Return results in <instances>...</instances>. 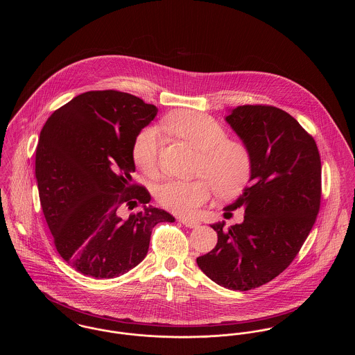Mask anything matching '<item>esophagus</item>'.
Segmentation results:
<instances>
[{"label":"esophagus","mask_w":355,"mask_h":355,"mask_svg":"<svg viewBox=\"0 0 355 355\" xmlns=\"http://www.w3.org/2000/svg\"><path fill=\"white\" fill-rule=\"evenodd\" d=\"M180 220H181L182 225H185L186 227H190V229H196V227H198L201 225L200 220H190V218H185V217L180 218Z\"/></svg>","instance_id":"34e87169"}]
</instances>
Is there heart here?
<instances>
[{"label":"heart","mask_w":355,"mask_h":355,"mask_svg":"<svg viewBox=\"0 0 355 355\" xmlns=\"http://www.w3.org/2000/svg\"><path fill=\"white\" fill-rule=\"evenodd\" d=\"M165 128L194 149L202 152L197 174L207 177L222 197L236 196L250 180L253 155L248 145L227 139V133L218 121L194 110L171 114ZM162 133L149 126L141 130L133 144L135 165L146 174L155 173L158 166ZM213 186L207 180L191 182L168 181L155 189V198L165 209L181 216H193L207 202Z\"/></svg>","instance_id":"obj_1"}]
</instances>
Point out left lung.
<instances>
[{
  "instance_id": "left-lung-1",
  "label": "left lung",
  "mask_w": 355,
  "mask_h": 355,
  "mask_svg": "<svg viewBox=\"0 0 355 355\" xmlns=\"http://www.w3.org/2000/svg\"><path fill=\"white\" fill-rule=\"evenodd\" d=\"M226 122L250 149V185L225 216L245 209L242 223L210 225L216 248L197 258L200 269L220 286L246 291L262 286L293 262L321 205V157L314 138L282 109L243 105Z\"/></svg>"
}]
</instances>
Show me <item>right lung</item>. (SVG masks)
Returning a JSON list of instances; mask_svg holds the SVG:
<instances>
[{
    "label": "right lung",
    "instance_id": "right-lung-1",
    "mask_svg": "<svg viewBox=\"0 0 355 355\" xmlns=\"http://www.w3.org/2000/svg\"><path fill=\"white\" fill-rule=\"evenodd\" d=\"M158 109L117 90L86 92L57 109L35 150V178L58 254L97 279L116 278L148 254L153 227L174 222L146 206L149 191L132 181L133 144ZM143 209L129 218L121 210Z\"/></svg>",
    "mask_w": 355,
    "mask_h": 355
}]
</instances>
